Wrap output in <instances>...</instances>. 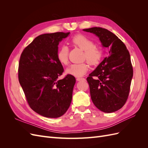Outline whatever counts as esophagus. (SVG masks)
I'll return each mask as SVG.
<instances>
[{
  "mask_svg": "<svg viewBox=\"0 0 148 148\" xmlns=\"http://www.w3.org/2000/svg\"><path fill=\"white\" fill-rule=\"evenodd\" d=\"M77 81H82V80H85L84 78H77Z\"/></svg>",
  "mask_w": 148,
  "mask_h": 148,
  "instance_id": "1",
  "label": "esophagus"
}]
</instances>
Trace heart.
I'll use <instances>...</instances> for the list:
<instances>
[{"label":"heart","instance_id":"1","mask_svg":"<svg viewBox=\"0 0 148 148\" xmlns=\"http://www.w3.org/2000/svg\"><path fill=\"white\" fill-rule=\"evenodd\" d=\"M71 42L84 51L83 59H86L91 65L97 64L101 61L103 52L101 47L94 45L90 38L83 34H77L71 39ZM69 48L66 46H62L57 51V58L60 63L66 65L69 63ZM89 66L86 62L72 64L66 70V73L76 77H81L88 71Z\"/></svg>","mask_w":148,"mask_h":148}]
</instances>
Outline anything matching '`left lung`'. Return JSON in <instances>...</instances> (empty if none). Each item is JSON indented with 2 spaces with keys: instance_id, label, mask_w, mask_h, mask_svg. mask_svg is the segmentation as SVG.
Here are the masks:
<instances>
[{
  "instance_id": "obj_1",
  "label": "left lung",
  "mask_w": 148,
  "mask_h": 148,
  "mask_svg": "<svg viewBox=\"0 0 148 148\" xmlns=\"http://www.w3.org/2000/svg\"><path fill=\"white\" fill-rule=\"evenodd\" d=\"M95 34L103 47L109 49L105 57L86 78L93 104L106 113L117 111L125 105L129 95L133 75L130 56L125 44L105 28L84 29Z\"/></svg>"
}]
</instances>
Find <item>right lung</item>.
Instances as JSON below:
<instances>
[{
  "label": "right lung",
  "mask_w": 148,
  "mask_h": 148,
  "mask_svg": "<svg viewBox=\"0 0 148 148\" xmlns=\"http://www.w3.org/2000/svg\"><path fill=\"white\" fill-rule=\"evenodd\" d=\"M70 32L38 36L25 48L19 61L18 80L29 107L48 118L63 115L70 106L73 86V75L57 79L64 72L57 60L58 45Z\"/></svg>",
  "instance_id": "add662e5"
}]
</instances>
